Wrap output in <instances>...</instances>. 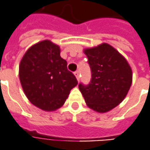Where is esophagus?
I'll return each instance as SVG.
<instances>
[{"mask_svg": "<svg viewBox=\"0 0 150 150\" xmlns=\"http://www.w3.org/2000/svg\"><path fill=\"white\" fill-rule=\"evenodd\" d=\"M75 77H76V79H77V80L79 81V79H80V77H79V71H75Z\"/></svg>", "mask_w": 150, "mask_h": 150, "instance_id": "esophagus-1", "label": "esophagus"}]
</instances>
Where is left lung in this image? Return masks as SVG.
<instances>
[{
    "label": "left lung",
    "instance_id": "1",
    "mask_svg": "<svg viewBox=\"0 0 150 150\" xmlns=\"http://www.w3.org/2000/svg\"><path fill=\"white\" fill-rule=\"evenodd\" d=\"M91 70L86 85L79 83L86 104L98 112H106L125 98L132 82L128 62L112 46L103 43L84 50Z\"/></svg>",
    "mask_w": 150,
    "mask_h": 150
}]
</instances>
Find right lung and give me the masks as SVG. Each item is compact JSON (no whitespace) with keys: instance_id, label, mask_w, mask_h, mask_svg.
<instances>
[{"instance_id":"right-lung-1","label":"right lung","mask_w":150,"mask_h":150,"mask_svg":"<svg viewBox=\"0 0 150 150\" xmlns=\"http://www.w3.org/2000/svg\"><path fill=\"white\" fill-rule=\"evenodd\" d=\"M19 79L26 97L44 111L61 108L78 81L61 57L60 47L42 41L26 52L19 64Z\"/></svg>"}]
</instances>
